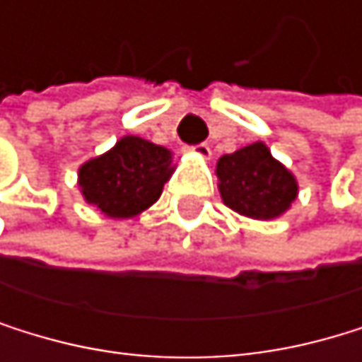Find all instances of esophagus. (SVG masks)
Returning a JSON list of instances; mask_svg holds the SVG:
<instances>
[{"instance_id": "esophagus-1", "label": "esophagus", "mask_w": 362, "mask_h": 362, "mask_svg": "<svg viewBox=\"0 0 362 362\" xmlns=\"http://www.w3.org/2000/svg\"><path fill=\"white\" fill-rule=\"evenodd\" d=\"M189 149H193L199 156H211V147H208V143H197V145H191Z\"/></svg>"}]
</instances>
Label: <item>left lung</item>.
Here are the masks:
<instances>
[{
  "label": "left lung",
  "mask_w": 362,
  "mask_h": 362,
  "mask_svg": "<svg viewBox=\"0 0 362 362\" xmlns=\"http://www.w3.org/2000/svg\"><path fill=\"white\" fill-rule=\"evenodd\" d=\"M223 204L252 219L282 215L298 195V182L272 154L267 145L252 143L217 163Z\"/></svg>",
  "instance_id": "left-lung-1"
}]
</instances>
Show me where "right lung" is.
<instances>
[{
    "mask_svg": "<svg viewBox=\"0 0 362 362\" xmlns=\"http://www.w3.org/2000/svg\"><path fill=\"white\" fill-rule=\"evenodd\" d=\"M169 158L160 145L123 136L104 156L80 167L82 195L108 217H134L160 197L171 175Z\"/></svg>",
    "mask_w": 362,
    "mask_h": 362,
    "instance_id": "add662e5",
    "label": "right lung"
}]
</instances>
